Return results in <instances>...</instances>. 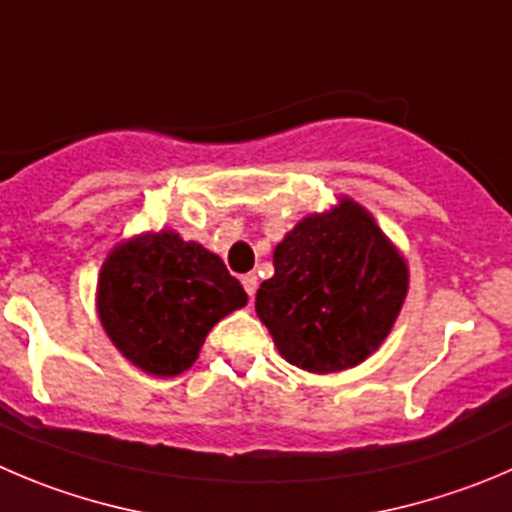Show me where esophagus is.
<instances>
[{"label": "esophagus", "instance_id": "esophagus-1", "mask_svg": "<svg viewBox=\"0 0 512 512\" xmlns=\"http://www.w3.org/2000/svg\"><path fill=\"white\" fill-rule=\"evenodd\" d=\"M241 284H243V289H246V294L253 299V294H256V289H259V276H256V274H246L241 279Z\"/></svg>", "mask_w": 512, "mask_h": 512}]
</instances>
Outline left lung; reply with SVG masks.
I'll return each mask as SVG.
<instances>
[{
  "label": "left lung",
  "instance_id": "obj_1",
  "mask_svg": "<svg viewBox=\"0 0 512 512\" xmlns=\"http://www.w3.org/2000/svg\"><path fill=\"white\" fill-rule=\"evenodd\" d=\"M410 271L367 208L339 198L296 223L274 251L256 314L281 357L314 374L357 367L377 352L405 304Z\"/></svg>",
  "mask_w": 512,
  "mask_h": 512
}]
</instances>
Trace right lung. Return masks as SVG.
I'll list each match as a JSON object with an SVG mask.
<instances>
[{"label":"right lung","mask_w":512,"mask_h":512,"mask_svg":"<svg viewBox=\"0 0 512 512\" xmlns=\"http://www.w3.org/2000/svg\"><path fill=\"white\" fill-rule=\"evenodd\" d=\"M246 301L221 256L175 231L118 243L97 281L102 329L125 359L155 377L186 372L213 326Z\"/></svg>","instance_id":"1"}]
</instances>
